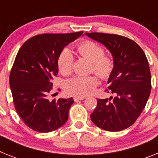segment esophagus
Listing matches in <instances>:
<instances>
[{
    "label": "esophagus",
    "mask_w": 158,
    "mask_h": 158,
    "mask_svg": "<svg viewBox=\"0 0 158 158\" xmlns=\"http://www.w3.org/2000/svg\"><path fill=\"white\" fill-rule=\"evenodd\" d=\"M84 99H85V97H81V96H75L74 98H73V100H74V101H78V100H84Z\"/></svg>",
    "instance_id": "esophagus-1"
}]
</instances>
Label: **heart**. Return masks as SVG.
Returning a JSON list of instances; mask_svg holds the SVG:
<instances>
[{"instance_id":"heart-1","label":"heart","mask_w":158,"mask_h":158,"mask_svg":"<svg viewBox=\"0 0 158 158\" xmlns=\"http://www.w3.org/2000/svg\"><path fill=\"white\" fill-rule=\"evenodd\" d=\"M81 56L92 62V69L103 79L109 77L114 68V62L109 56L104 55L101 46L92 41H85L77 47ZM73 55L69 48L62 49L58 58V67L63 75L72 72ZM98 85V79L95 76H77L70 78L65 84L66 91L76 96H86L92 93Z\"/></svg>"}]
</instances>
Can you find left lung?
Wrapping results in <instances>:
<instances>
[{"label":"left lung","instance_id":"1","mask_svg":"<svg viewBox=\"0 0 158 158\" xmlns=\"http://www.w3.org/2000/svg\"><path fill=\"white\" fill-rule=\"evenodd\" d=\"M111 52L114 68L107 93L114 96L97 99L91 119L98 127L120 131L131 127L145 108L151 91V76L146 54L133 40L122 35L85 33Z\"/></svg>","mask_w":158,"mask_h":158}]
</instances>
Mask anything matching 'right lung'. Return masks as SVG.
<instances>
[{"label": "right lung", "mask_w": 158, "mask_h": 158, "mask_svg": "<svg viewBox=\"0 0 158 158\" xmlns=\"http://www.w3.org/2000/svg\"><path fill=\"white\" fill-rule=\"evenodd\" d=\"M82 33L39 35L27 40L18 51L9 84L16 112L31 129L47 133L68 120L73 99L50 101L48 95L58 73L60 52Z\"/></svg>", "instance_id": "right-lung-1"}]
</instances>
